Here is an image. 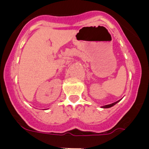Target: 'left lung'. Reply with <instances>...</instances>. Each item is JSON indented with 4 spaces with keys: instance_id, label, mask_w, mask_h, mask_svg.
<instances>
[{
    "instance_id": "left-lung-1",
    "label": "left lung",
    "mask_w": 149,
    "mask_h": 149,
    "mask_svg": "<svg viewBox=\"0 0 149 149\" xmlns=\"http://www.w3.org/2000/svg\"><path fill=\"white\" fill-rule=\"evenodd\" d=\"M119 101H120V100L116 101V102H114V103H113V104H107V105H105V106H102L101 107H102V108H110V107H113V106H114L115 104H116L118 103V102H119Z\"/></svg>"
}]
</instances>
